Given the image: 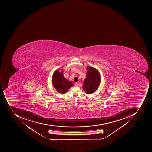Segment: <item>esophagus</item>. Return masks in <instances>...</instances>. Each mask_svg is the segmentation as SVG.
<instances>
[{"instance_id": "obj_1", "label": "esophagus", "mask_w": 152, "mask_h": 152, "mask_svg": "<svg viewBox=\"0 0 152 152\" xmlns=\"http://www.w3.org/2000/svg\"><path fill=\"white\" fill-rule=\"evenodd\" d=\"M78 86V83H75V86L76 87H77Z\"/></svg>"}]
</instances>
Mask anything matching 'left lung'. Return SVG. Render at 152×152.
<instances>
[{"instance_id":"obj_1","label":"left lung","mask_w":152,"mask_h":152,"mask_svg":"<svg viewBox=\"0 0 152 152\" xmlns=\"http://www.w3.org/2000/svg\"><path fill=\"white\" fill-rule=\"evenodd\" d=\"M87 70V77L83 81V88L86 93L90 94L97 89L100 84V74L97 70L91 66H88Z\"/></svg>"}]
</instances>
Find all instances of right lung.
I'll use <instances>...</instances> for the list:
<instances>
[{
	"mask_svg": "<svg viewBox=\"0 0 152 152\" xmlns=\"http://www.w3.org/2000/svg\"><path fill=\"white\" fill-rule=\"evenodd\" d=\"M52 81L53 86L60 93H65L70 88L74 86L72 82L64 78L63 71L60 72L59 70L54 72Z\"/></svg>",
	"mask_w": 152,
	"mask_h": 152,
	"instance_id": "add662e5",
	"label": "right lung"
}]
</instances>
